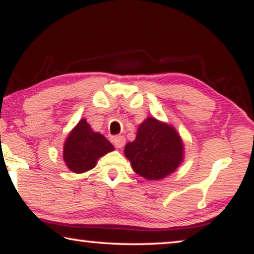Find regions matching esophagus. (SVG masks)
Returning <instances> with one entry per match:
<instances>
[{
	"instance_id": "1",
	"label": "esophagus",
	"mask_w": 254,
	"mask_h": 254,
	"mask_svg": "<svg viewBox=\"0 0 254 254\" xmlns=\"http://www.w3.org/2000/svg\"><path fill=\"white\" fill-rule=\"evenodd\" d=\"M113 142H114L116 148H122L126 145V138L123 135H116V137L113 138Z\"/></svg>"
}]
</instances>
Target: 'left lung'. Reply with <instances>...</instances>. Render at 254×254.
Returning a JSON list of instances; mask_svg holds the SVG:
<instances>
[{
  "instance_id": "left-lung-1",
  "label": "left lung",
  "mask_w": 254,
  "mask_h": 254,
  "mask_svg": "<svg viewBox=\"0 0 254 254\" xmlns=\"http://www.w3.org/2000/svg\"><path fill=\"white\" fill-rule=\"evenodd\" d=\"M124 154L137 175L146 180H161L183 163L185 146L175 127L147 117L139 126L135 139L126 145Z\"/></svg>"
}]
</instances>
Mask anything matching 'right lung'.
<instances>
[{"mask_svg":"<svg viewBox=\"0 0 254 254\" xmlns=\"http://www.w3.org/2000/svg\"><path fill=\"white\" fill-rule=\"evenodd\" d=\"M114 146L99 132H94L85 119L73 127L64 142L63 158L68 169L74 173H83L93 169L97 161Z\"/></svg>","mask_w":254,"mask_h":254,"instance_id":"1","label":"right lung"}]
</instances>
